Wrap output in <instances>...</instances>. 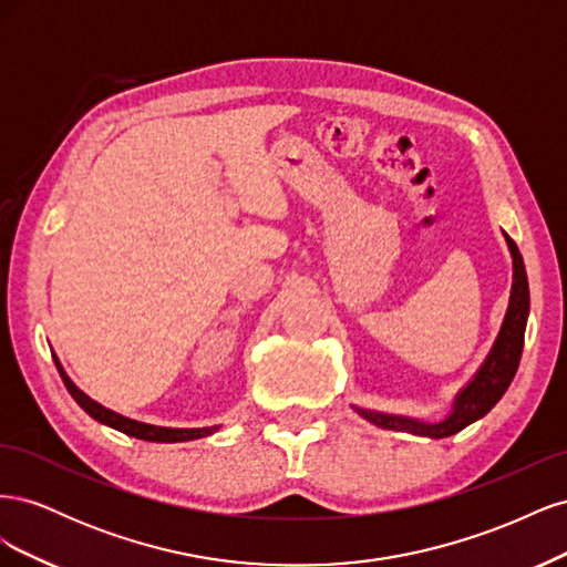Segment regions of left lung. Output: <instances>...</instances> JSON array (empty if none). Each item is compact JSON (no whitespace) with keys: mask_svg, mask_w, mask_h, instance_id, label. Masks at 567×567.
Masks as SVG:
<instances>
[{"mask_svg":"<svg viewBox=\"0 0 567 567\" xmlns=\"http://www.w3.org/2000/svg\"><path fill=\"white\" fill-rule=\"evenodd\" d=\"M506 244L513 255V288H511L508 312L502 323L499 336H496L494 348H492L489 357L485 359V364L480 367L475 379L456 394L452 414L440 423H421L414 419L390 416V414H379V411L357 409L367 421L375 423L379 427H388V431H402V433H414V435H423V437L442 440V437H450V435L463 431V427L471 425L473 421L483 419L487 411L504 398V392L508 390L513 375H516L518 364H520L523 342H525V323H527V312H529V288H527L523 255H520L518 246L513 244L511 236H506Z\"/></svg>","mask_w":567,"mask_h":567,"instance_id":"obj_1","label":"left lung"}]
</instances>
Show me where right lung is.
Segmentation results:
<instances>
[{"mask_svg":"<svg viewBox=\"0 0 567 567\" xmlns=\"http://www.w3.org/2000/svg\"><path fill=\"white\" fill-rule=\"evenodd\" d=\"M54 362H56V369H59V373H61V379H63L68 392L73 394V400H75L84 411H87V414H90L94 421L104 423V425H111V427H115V431L125 433V435H130V437L146 440V442H186V440L208 437V435H213V433L217 431V425H213V427H161V425H148V423H140V421H132V419L120 416V414H115V411H111V409H106V406H101L99 402L90 400L87 394H84L82 390H78V388L73 385V381L68 379V375L63 373V369H61V364H59V359H54Z\"/></svg>","mask_w":567,"mask_h":567,"instance_id":"1","label":"right lung"}]
</instances>
